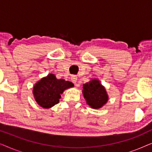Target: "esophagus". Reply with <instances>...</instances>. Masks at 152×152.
I'll return each mask as SVG.
<instances>
[{
    "instance_id": "esophagus-1",
    "label": "esophagus",
    "mask_w": 152,
    "mask_h": 152,
    "mask_svg": "<svg viewBox=\"0 0 152 152\" xmlns=\"http://www.w3.org/2000/svg\"><path fill=\"white\" fill-rule=\"evenodd\" d=\"M70 80H71V81L72 82L74 83L77 86V76H75V75H72V77H71V78H70Z\"/></svg>"
}]
</instances>
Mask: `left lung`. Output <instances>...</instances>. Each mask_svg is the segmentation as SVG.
I'll return each mask as SVG.
<instances>
[{
	"label": "left lung",
	"instance_id": "obj_1",
	"mask_svg": "<svg viewBox=\"0 0 152 152\" xmlns=\"http://www.w3.org/2000/svg\"><path fill=\"white\" fill-rule=\"evenodd\" d=\"M83 94L86 102L93 109H99L108 100L105 88L97 80H93L83 85Z\"/></svg>",
	"mask_w": 152,
	"mask_h": 152
}]
</instances>
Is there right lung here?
Instances as JSON below:
<instances>
[{
  "mask_svg": "<svg viewBox=\"0 0 152 152\" xmlns=\"http://www.w3.org/2000/svg\"><path fill=\"white\" fill-rule=\"evenodd\" d=\"M72 86V82L57 80L53 74H50L35 84L33 94L39 105L48 109L59 103L61 94L65 89Z\"/></svg>",
  "mask_w": 152,
  "mask_h": 152,
  "instance_id": "add662e5",
  "label": "right lung"
}]
</instances>
